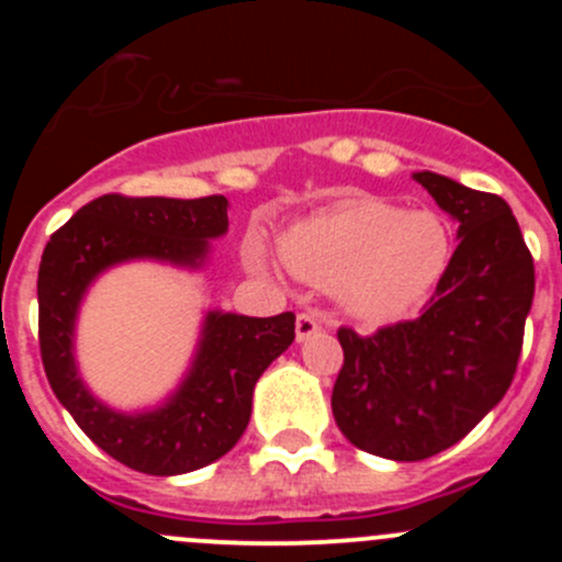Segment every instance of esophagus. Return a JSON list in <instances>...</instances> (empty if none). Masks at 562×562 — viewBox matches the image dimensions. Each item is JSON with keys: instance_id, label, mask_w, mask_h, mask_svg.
Instances as JSON below:
<instances>
[{"instance_id": "34e87169", "label": "esophagus", "mask_w": 562, "mask_h": 562, "mask_svg": "<svg viewBox=\"0 0 562 562\" xmlns=\"http://www.w3.org/2000/svg\"><path fill=\"white\" fill-rule=\"evenodd\" d=\"M315 331H321V317H317L315 313H299L296 315V339L299 342L310 339Z\"/></svg>"}]
</instances>
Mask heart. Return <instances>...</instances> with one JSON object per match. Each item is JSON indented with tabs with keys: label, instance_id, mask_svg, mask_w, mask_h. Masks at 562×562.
Returning a JSON list of instances; mask_svg holds the SVG:
<instances>
[{
	"label": "heart",
	"instance_id": "b5f03b06",
	"mask_svg": "<svg viewBox=\"0 0 562 562\" xmlns=\"http://www.w3.org/2000/svg\"><path fill=\"white\" fill-rule=\"evenodd\" d=\"M282 258L315 285H339L345 304L367 317L407 310L432 291L451 258L440 217L381 201H348L282 239ZM255 271H269L260 245L247 252Z\"/></svg>",
	"mask_w": 562,
	"mask_h": 562
}]
</instances>
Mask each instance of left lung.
<instances>
[{"mask_svg": "<svg viewBox=\"0 0 562 562\" xmlns=\"http://www.w3.org/2000/svg\"><path fill=\"white\" fill-rule=\"evenodd\" d=\"M413 179L459 223V245L413 321L337 328L334 422L356 449L418 462L462 440L503 400L522 353L536 269L517 217L495 192L438 173Z\"/></svg>", "mask_w": 562, "mask_h": 562, "instance_id": "8db88e82", "label": "left lung"}]
</instances>
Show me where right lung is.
<instances>
[{
  "instance_id": "obj_1",
  "label": "right lung",
  "mask_w": 562,
  "mask_h": 562,
  "mask_svg": "<svg viewBox=\"0 0 562 562\" xmlns=\"http://www.w3.org/2000/svg\"><path fill=\"white\" fill-rule=\"evenodd\" d=\"M228 228L225 195L135 198L108 192L78 209L43 249L37 271V339L45 378L78 427L116 462L176 475L228 454L245 435L255 381L296 337V315L212 313L190 378L166 407L122 416L94 402L72 364V321L89 282L127 258L190 263Z\"/></svg>"
}]
</instances>
